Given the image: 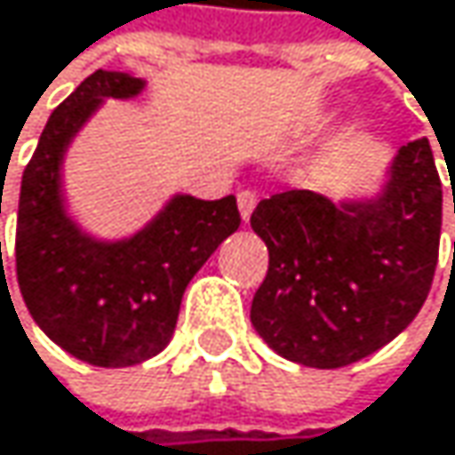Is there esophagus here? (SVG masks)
I'll return each mask as SVG.
<instances>
[{"label": "esophagus", "mask_w": 455, "mask_h": 455, "mask_svg": "<svg viewBox=\"0 0 455 455\" xmlns=\"http://www.w3.org/2000/svg\"><path fill=\"white\" fill-rule=\"evenodd\" d=\"M256 202H259V194H256L253 188H243V191L237 194V204H240L243 220H248V218H251V212H253Z\"/></svg>", "instance_id": "esophagus-1"}]
</instances>
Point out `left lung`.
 Listing matches in <instances>:
<instances>
[{
  "label": "left lung",
  "instance_id": "1",
  "mask_svg": "<svg viewBox=\"0 0 455 455\" xmlns=\"http://www.w3.org/2000/svg\"><path fill=\"white\" fill-rule=\"evenodd\" d=\"M251 226L269 248L251 307L259 336L299 365L357 363L403 333L429 296L443 226L432 146H403L373 202L336 207L291 188L261 199Z\"/></svg>",
  "mask_w": 455,
  "mask_h": 455
}]
</instances>
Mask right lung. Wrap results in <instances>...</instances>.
I'll return each mask as SVG.
<instances>
[{"label":"right lung","mask_w":455,"mask_h":455,"mask_svg":"<svg viewBox=\"0 0 455 455\" xmlns=\"http://www.w3.org/2000/svg\"><path fill=\"white\" fill-rule=\"evenodd\" d=\"M140 87L138 76L100 68L90 74L50 114L20 180V296L60 349L98 368L138 365L167 347L186 285L243 220L235 196H175L148 229L103 245L79 235L66 218L58 191L66 143L100 98H130Z\"/></svg>","instance_id":"1"}]
</instances>
